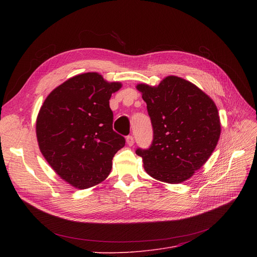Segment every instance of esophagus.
<instances>
[{
  "mask_svg": "<svg viewBox=\"0 0 257 257\" xmlns=\"http://www.w3.org/2000/svg\"><path fill=\"white\" fill-rule=\"evenodd\" d=\"M126 142H127L128 146H133V145H134V139H133V137H132V136H128V137L126 138Z\"/></svg>",
  "mask_w": 257,
  "mask_h": 257,
  "instance_id": "1",
  "label": "esophagus"
}]
</instances>
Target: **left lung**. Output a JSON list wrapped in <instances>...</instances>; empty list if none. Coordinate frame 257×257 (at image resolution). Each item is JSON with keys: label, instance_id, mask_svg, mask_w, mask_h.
Masks as SVG:
<instances>
[{"label": "left lung", "instance_id": "1", "mask_svg": "<svg viewBox=\"0 0 257 257\" xmlns=\"http://www.w3.org/2000/svg\"><path fill=\"white\" fill-rule=\"evenodd\" d=\"M153 128L148 149L139 148L151 177L180 183L203 166L221 134L218 108L205 92L182 78L169 76L158 86L139 84Z\"/></svg>", "mask_w": 257, "mask_h": 257}]
</instances>
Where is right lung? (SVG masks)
Listing matches in <instances>:
<instances>
[{
    "instance_id": "obj_1",
    "label": "right lung",
    "mask_w": 257,
    "mask_h": 257,
    "mask_svg": "<svg viewBox=\"0 0 257 257\" xmlns=\"http://www.w3.org/2000/svg\"><path fill=\"white\" fill-rule=\"evenodd\" d=\"M120 86L98 73L77 75L54 89L39 110L40 151L63 180L80 190L107 178L114 154L125 146L124 137L112 129L109 107Z\"/></svg>"
}]
</instances>
